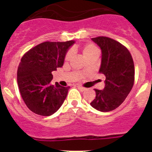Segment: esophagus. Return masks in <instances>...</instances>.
I'll return each mask as SVG.
<instances>
[{
    "label": "esophagus",
    "instance_id": "obj_1",
    "mask_svg": "<svg viewBox=\"0 0 152 152\" xmlns=\"http://www.w3.org/2000/svg\"><path fill=\"white\" fill-rule=\"evenodd\" d=\"M77 88H78V89L80 90V91H85V88H84V87H82V86L77 85Z\"/></svg>",
    "mask_w": 152,
    "mask_h": 152
}]
</instances>
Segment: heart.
I'll list each match as a JSON object with an SVG mask.
<instances>
[{
	"instance_id": "b5f03b06",
	"label": "heart",
	"mask_w": 152,
	"mask_h": 152,
	"mask_svg": "<svg viewBox=\"0 0 152 152\" xmlns=\"http://www.w3.org/2000/svg\"><path fill=\"white\" fill-rule=\"evenodd\" d=\"M81 52L86 59L88 58L94 56H98V49L97 47L92 43H87L81 47ZM72 57V52H68L64 57V61H69Z\"/></svg>"
}]
</instances>
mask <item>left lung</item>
Masks as SVG:
<instances>
[{"instance_id":"1","label":"left lung","mask_w":152,"mask_h":152,"mask_svg":"<svg viewBox=\"0 0 152 152\" xmlns=\"http://www.w3.org/2000/svg\"><path fill=\"white\" fill-rule=\"evenodd\" d=\"M102 51L100 72L106 77L103 90L94 89L91 105L101 112L112 111L121 105L133 87L135 68L129 51L120 42L106 36L92 38Z\"/></svg>"}]
</instances>
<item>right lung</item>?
I'll list each match as a JSON object with an SVG mask.
<instances>
[{
  "label": "right lung",
  "instance_id": "obj_1",
  "mask_svg": "<svg viewBox=\"0 0 152 152\" xmlns=\"http://www.w3.org/2000/svg\"><path fill=\"white\" fill-rule=\"evenodd\" d=\"M74 41L45 42L26 52L17 69V84L26 107L40 116H51L61 107L70 87L50 84L52 72L62 67Z\"/></svg>",
  "mask_w": 152,
  "mask_h": 152
}]
</instances>
